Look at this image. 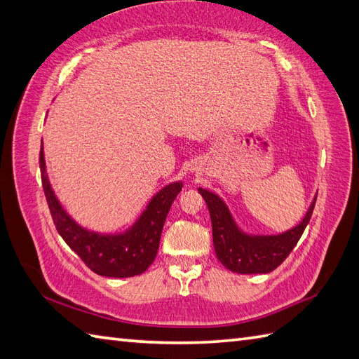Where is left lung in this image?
Returning a JSON list of instances; mask_svg holds the SVG:
<instances>
[{
    "label": "left lung",
    "mask_w": 359,
    "mask_h": 359,
    "mask_svg": "<svg viewBox=\"0 0 359 359\" xmlns=\"http://www.w3.org/2000/svg\"><path fill=\"white\" fill-rule=\"evenodd\" d=\"M208 205L212 223L215 255L224 268L237 273H268L286 260L309 223L315 200L298 226L280 236H245L236 226L223 200L210 191L198 188Z\"/></svg>",
    "instance_id": "8db88e82"
}]
</instances>
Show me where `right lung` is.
<instances>
[{
  "instance_id": "right-lung-1",
  "label": "right lung",
  "mask_w": 359,
  "mask_h": 359,
  "mask_svg": "<svg viewBox=\"0 0 359 359\" xmlns=\"http://www.w3.org/2000/svg\"><path fill=\"white\" fill-rule=\"evenodd\" d=\"M41 182L56 231L88 269L114 278L135 277L148 269L159 249L162 228L182 183L166 185L149 202L139 222L122 236H99L74 223L57 202L47 180L44 154L39 151Z\"/></svg>"
}]
</instances>
